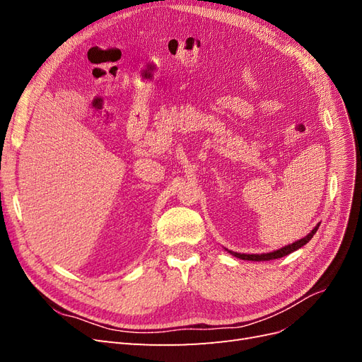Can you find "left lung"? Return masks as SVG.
<instances>
[{"instance_id":"obj_1","label":"left lung","mask_w":362,"mask_h":362,"mask_svg":"<svg viewBox=\"0 0 362 362\" xmlns=\"http://www.w3.org/2000/svg\"><path fill=\"white\" fill-rule=\"evenodd\" d=\"M319 226H320V223H317V225L314 226L313 231H311L308 235H305L303 238L298 240V242H294V243H291V245L284 246V247H281V249H278V250L267 252V254H238V252H233V250H228V249H226V250H228L231 255H234V257H237V258H240V259H246V261H269V259L282 258V257H286V255L291 254V252L298 250V249H300L302 246H305L306 243H308L310 240L314 237V234L317 233V229H319Z\"/></svg>"}]
</instances>
